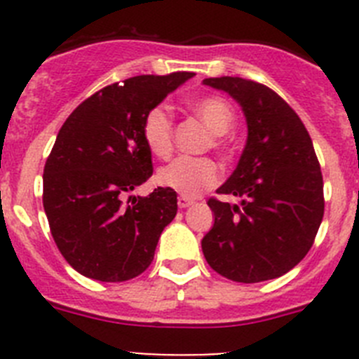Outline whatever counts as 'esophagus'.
Listing matches in <instances>:
<instances>
[{
  "instance_id": "1",
  "label": "esophagus",
  "mask_w": 359,
  "mask_h": 359,
  "mask_svg": "<svg viewBox=\"0 0 359 359\" xmlns=\"http://www.w3.org/2000/svg\"><path fill=\"white\" fill-rule=\"evenodd\" d=\"M192 205H194V201L190 198H185V196H180V198H177V207L180 208H189L192 207Z\"/></svg>"
}]
</instances>
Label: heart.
Wrapping results in <instances>:
<instances>
[{
  "instance_id": "1",
  "label": "heart",
  "mask_w": 359,
  "mask_h": 359,
  "mask_svg": "<svg viewBox=\"0 0 359 359\" xmlns=\"http://www.w3.org/2000/svg\"><path fill=\"white\" fill-rule=\"evenodd\" d=\"M190 109L196 116L207 123L214 133L212 145L215 149H226L228 138L224 133L236 123V111L226 98L217 95H205L190 102ZM142 136L149 151L156 156H169L174 145V118L165 106H154L145 113L142 122ZM221 180V170L210 158H174L163 165L156 174V183L183 194L185 198H196L205 190L215 187Z\"/></svg>"
}]
</instances>
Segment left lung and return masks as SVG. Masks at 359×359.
<instances>
[{
  "label": "left lung",
  "instance_id": "left-lung-1",
  "mask_svg": "<svg viewBox=\"0 0 359 359\" xmlns=\"http://www.w3.org/2000/svg\"><path fill=\"white\" fill-rule=\"evenodd\" d=\"M230 93L248 122L239 165L217 194L241 205L208 199L214 226L203 237V255L233 282L269 280L287 273L315 243L323 217V180L306 126L268 86L241 77L205 79Z\"/></svg>",
  "mask_w": 359,
  "mask_h": 359
}]
</instances>
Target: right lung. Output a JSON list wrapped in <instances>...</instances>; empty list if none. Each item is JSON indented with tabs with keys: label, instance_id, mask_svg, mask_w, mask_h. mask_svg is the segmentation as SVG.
<instances>
[{
	"label": "right lung",
	"instance_id": "right-lung-1",
	"mask_svg": "<svg viewBox=\"0 0 359 359\" xmlns=\"http://www.w3.org/2000/svg\"><path fill=\"white\" fill-rule=\"evenodd\" d=\"M192 75L115 82L62 123L44 165L43 207L57 248L84 277L123 282L151 266L161 231L176 217V192L158 187L147 198L123 199L152 176L145 113Z\"/></svg>",
	"mask_w": 359,
	"mask_h": 359
}]
</instances>
